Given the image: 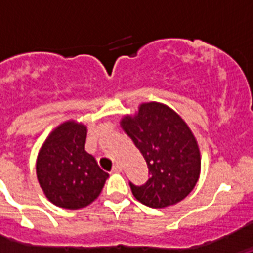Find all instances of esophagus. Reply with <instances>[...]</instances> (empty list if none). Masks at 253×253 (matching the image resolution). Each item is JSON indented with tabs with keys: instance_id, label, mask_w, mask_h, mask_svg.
Wrapping results in <instances>:
<instances>
[{
	"instance_id": "esophagus-1",
	"label": "esophagus",
	"mask_w": 253,
	"mask_h": 253,
	"mask_svg": "<svg viewBox=\"0 0 253 253\" xmlns=\"http://www.w3.org/2000/svg\"><path fill=\"white\" fill-rule=\"evenodd\" d=\"M122 171V165H119V163H115L113 166V169H111V172H120Z\"/></svg>"
}]
</instances>
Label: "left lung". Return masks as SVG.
<instances>
[{"instance_id": "obj_1", "label": "left lung", "mask_w": 253, "mask_h": 253, "mask_svg": "<svg viewBox=\"0 0 253 253\" xmlns=\"http://www.w3.org/2000/svg\"><path fill=\"white\" fill-rule=\"evenodd\" d=\"M122 126L148 166L146 184L129 181L135 199L147 207L165 208L186 198L200 173V152L186 123L166 105L148 102L134 118L125 116Z\"/></svg>"}]
</instances>
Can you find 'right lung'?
I'll use <instances>...</instances> for the list:
<instances>
[{
	"label": "right lung",
	"instance_id": "obj_1",
	"mask_svg": "<svg viewBox=\"0 0 253 253\" xmlns=\"http://www.w3.org/2000/svg\"><path fill=\"white\" fill-rule=\"evenodd\" d=\"M87 129L67 122L48 137L39 152L37 175L44 194L64 209L87 207L101 193L109 173L84 151Z\"/></svg>",
	"mask_w": 253,
	"mask_h": 253
}]
</instances>
